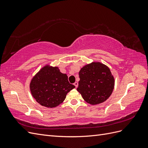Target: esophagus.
<instances>
[{
	"instance_id": "esophagus-1",
	"label": "esophagus",
	"mask_w": 148,
	"mask_h": 148,
	"mask_svg": "<svg viewBox=\"0 0 148 148\" xmlns=\"http://www.w3.org/2000/svg\"><path fill=\"white\" fill-rule=\"evenodd\" d=\"M74 85H75L76 88H77L78 86V82H75L74 83Z\"/></svg>"
}]
</instances>
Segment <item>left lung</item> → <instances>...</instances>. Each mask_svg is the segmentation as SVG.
Masks as SVG:
<instances>
[{"mask_svg": "<svg viewBox=\"0 0 148 148\" xmlns=\"http://www.w3.org/2000/svg\"><path fill=\"white\" fill-rule=\"evenodd\" d=\"M77 91L84 100L96 105L106 101L114 88V78L110 69L99 62L83 66L79 72Z\"/></svg>", "mask_w": 148, "mask_h": 148, "instance_id": "1", "label": "left lung"}]
</instances>
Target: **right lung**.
<instances>
[{
	"label": "right lung",
	"mask_w": 148,
	"mask_h": 148,
	"mask_svg": "<svg viewBox=\"0 0 148 148\" xmlns=\"http://www.w3.org/2000/svg\"><path fill=\"white\" fill-rule=\"evenodd\" d=\"M75 86L69 82L66 74L58 67L46 66L33 78L30 83L32 96L42 106L53 108L63 102L66 94Z\"/></svg>",
	"instance_id": "right-lung-1"
}]
</instances>
